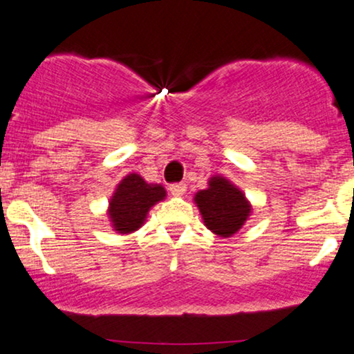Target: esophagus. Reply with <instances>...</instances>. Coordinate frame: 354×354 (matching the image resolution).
Returning a JSON list of instances; mask_svg holds the SVG:
<instances>
[{"instance_id": "34e87169", "label": "esophagus", "mask_w": 354, "mask_h": 354, "mask_svg": "<svg viewBox=\"0 0 354 354\" xmlns=\"http://www.w3.org/2000/svg\"><path fill=\"white\" fill-rule=\"evenodd\" d=\"M169 191H171L173 196H183V194L186 193V185L185 183H173V185L169 186Z\"/></svg>"}]
</instances>
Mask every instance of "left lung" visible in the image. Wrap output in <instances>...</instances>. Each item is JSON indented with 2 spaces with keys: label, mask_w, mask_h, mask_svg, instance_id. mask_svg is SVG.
Segmentation results:
<instances>
[{
  "label": "left lung",
  "mask_w": 354,
  "mask_h": 354,
  "mask_svg": "<svg viewBox=\"0 0 354 354\" xmlns=\"http://www.w3.org/2000/svg\"><path fill=\"white\" fill-rule=\"evenodd\" d=\"M194 201L203 214L205 225L219 236H231L236 233L251 213L245 194L221 176L211 178L208 188L198 191Z\"/></svg>",
  "instance_id": "obj_1"
}]
</instances>
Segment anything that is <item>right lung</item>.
Here are the masks:
<instances>
[{"label":"right lung","instance_id":"1","mask_svg":"<svg viewBox=\"0 0 354 354\" xmlns=\"http://www.w3.org/2000/svg\"><path fill=\"white\" fill-rule=\"evenodd\" d=\"M165 196L166 191L161 185H148L140 174H128L109 201L113 228L120 233L136 231L145 223L149 208Z\"/></svg>","mask_w":354,"mask_h":354}]
</instances>
